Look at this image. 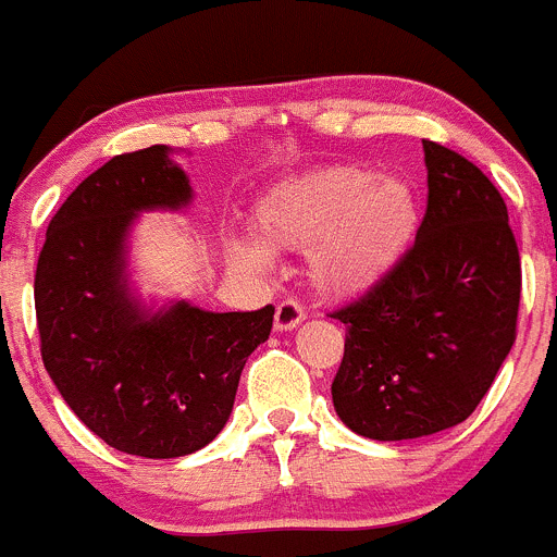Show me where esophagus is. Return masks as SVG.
Instances as JSON below:
<instances>
[{
	"mask_svg": "<svg viewBox=\"0 0 557 557\" xmlns=\"http://www.w3.org/2000/svg\"><path fill=\"white\" fill-rule=\"evenodd\" d=\"M305 321V307L296 299H285L277 305V312H274V329L280 332H288V329H296Z\"/></svg>",
	"mask_w": 557,
	"mask_h": 557,
	"instance_id": "34e87169",
	"label": "esophagus"
}]
</instances>
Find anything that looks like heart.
Listing matches in <instances>:
<instances>
[{"label":"heart","instance_id":"b5f03b06","mask_svg":"<svg viewBox=\"0 0 557 557\" xmlns=\"http://www.w3.org/2000/svg\"><path fill=\"white\" fill-rule=\"evenodd\" d=\"M419 220V196L403 176L326 165L280 182L252 214L258 245L236 239L228 252L239 267L261 272L267 250H310L312 283L326 294H354L397 267Z\"/></svg>","mask_w":557,"mask_h":557}]
</instances>
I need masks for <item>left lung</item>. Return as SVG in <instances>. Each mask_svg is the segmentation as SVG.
Wrapping results in <instances>:
<instances>
[{
    "mask_svg": "<svg viewBox=\"0 0 557 557\" xmlns=\"http://www.w3.org/2000/svg\"><path fill=\"white\" fill-rule=\"evenodd\" d=\"M428 212L397 267L332 318L345 354L337 416L372 441L466 422L517 337L522 269L498 187L462 154L424 141Z\"/></svg>",
    "mask_w": 557,
    "mask_h": 557,
    "instance_id": "8db88e82",
    "label": "left lung"
}]
</instances>
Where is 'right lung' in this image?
Wrapping results in <instances>:
<instances>
[{"instance_id":"right-lung-1","label":"right lung","mask_w":557,"mask_h":557,"mask_svg":"<svg viewBox=\"0 0 557 557\" xmlns=\"http://www.w3.org/2000/svg\"><path fill=\"white\" fill-rule=\"evenodd\" d=\"M190 182L154 144L116 154L59 207L37 258L35 312L48 375L81 422L124 455L171 460L218 438L245 361L274 307L149 312L124 277V239L144 209H182Z\"/></svg>"}]
</instances>
